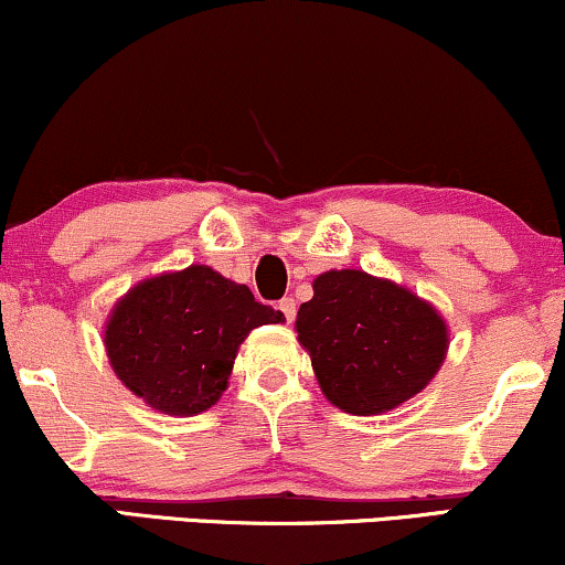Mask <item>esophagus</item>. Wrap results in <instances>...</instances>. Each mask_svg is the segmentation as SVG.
I'll return each instance as SVG.
<instances>
[{
  "instance_id": "1",
  "label": "esophagus",
  "mask_w": 565,
  "mask_h": 565,
  "mask_svg": "<svg viewBox=\"0 0 565 565\" xmlns=\"http://www.w3.org/2000/svg\"><path fill=\"white\" fill-rule=\"evenodd\" d=\"M280 311H282V317H285V322H294L296 319V301L294 298H282L280 301Z\"/></svg>"
}]
</instances>
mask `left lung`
Returning <instances> with one entry per match:
<instances>
[{
	"label": "left lung",
	"mask_w": 565,
	"mask_h": 565,
	"mask_svg": "<svg viewBox=\"0 0 565 565\" xmlns=\"http://www.w3.org/2000/svg\"><path fill=\"white\" fill-rule=\"evenodd\" d=\"M296 317L324 398L353 416L398 408L435 380L450 330L435 303L364 269H330Z\"/></svg>",
	"instance_id": "8db88e82"
}]
</instances>
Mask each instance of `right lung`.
I'll use <instances>...</instances> for the list:
<instances>
[{
	"label": "right lung",
	"mask_w": 565,
	"mask_h": 565,
	"mask_svg": "<svg viewBox=\"0 0 565 565\" xmlns=\"http://www.w3.org/2000/svg\"><path fill=\"white\" fill-rule=\"evenodd\" d=\"M285 322L246 285L206 264L146 277L120 296L104 322L113 372L146 406L196 416L230 385L235 356L254 327Z\"/></svg>",
	"instance_id": "add662e5"
}]
</instances>
